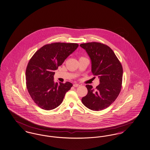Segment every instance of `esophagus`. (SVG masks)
Segmentation results:
<instances>
[{
  "label": "esophagus",
  "mask_w": 150,
  "mask_h": 150,
  "mask_svg": "<svg viewBox=\"0 0 150 150\" xmlns=\"http://www.w3.org/2000/svg\"><path fill=\"white\" fill-rule=\"evenodd\" d=\"M73 86H74V87H78V86H80V85L78 84H74L73 85Z\"/></svg>",
  "instance_id": "obj_1"
}]
</instances>
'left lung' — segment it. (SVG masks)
<instances>
[{
  "label": "left lung",
  "mask_w": 150,
  "mask_h": 150,
  "mask_svg": "<svg viewBox=\"0 0 150 150\" xmlns=\"http://www.w3.org/2000/svg\"><path fill=\"white\" fill-rule=\"evenodd\" d=\"M90 57L91 72L99 78L100 84L93 89L86 85L88 94L81 101L92 110H102L110 106L119 96L122 88L123 68L113 51L99 42L80 45Z\"/></svg>",
  "instance_id": "obj_1"
}]
</instances>
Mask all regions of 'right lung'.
<instances>
[{"label": "right lung", "instance_id": "obj_1", "mask_svg": "<svg viewBox=\"0 0 150 150\" xmlns=\"http://www.w3.org/2000/svg\"><path fill=\"white\" fill-rule=\"evenodd\" d=\"M74 43L56 42L43 46L31 57L26 69V86L32 100L41 108L50 110L59 107L72 84L54 83V71L78 48Z\"/></svg>", "mask_w": 150, "mask_h": 150}]
</instances>
